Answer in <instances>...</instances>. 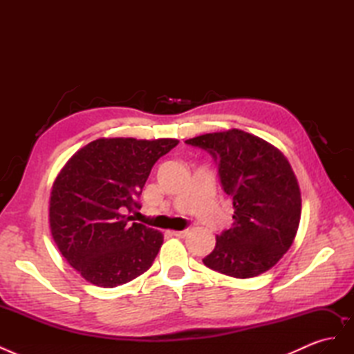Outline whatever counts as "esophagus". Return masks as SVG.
<instances>
[{
  "mask_svg": "<svg viewBox=\"0 0 354 354\" xmlns=\"http://www.w3.org/2000/svg\"><path fill=\"white\" fill-rule=\"evenodd\" d=\"M187 233H189V230L187 229H183V230H174L173 232V234L176 238H186L187 236Z\"/></svg>",
  "mask_w": 354,
  "mask_h": 354,
  "instance_id": "1",
  "label": "esophagus"
}]
</instances>
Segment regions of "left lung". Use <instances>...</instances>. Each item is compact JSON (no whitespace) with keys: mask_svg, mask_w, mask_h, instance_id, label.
Instances as JSON below:
<instances>
[{"mask_svg":"<svg viewBox=\"0 0 354 354\" xmlns=\"http://www.w3.org/2000/svg\"><path fill=\"white\" fill-rule=\"evenodd\" d=\"M216 160L224 194L233 201V224L203 259L209 269L238 279L259 276L292 245L301 217V194L288 159L242 130L203 134L185 142Z\"/></svg>","mask_w":354,"mask_h":354,"instance_id":"1","label":"left lung"}]
</instances>
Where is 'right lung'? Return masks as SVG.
Instances as JSON below:
<instances>
[{"label": "right lung", "mask_w": 354, "mask_h": 354, "mask_svg": "<svg viewBox=\"0 0 354 354\" xmlns=\"http://www.w3.org/2000/svg\"><path fill=\"white\" fill-rule=\"evenodd\" d=\"M178 140L99 138L63 167L51 189L50 229L59 251L85 281L113 288L152 266L164 236L130 223L156 160Z\"/></svg>", "instance_id": "add662e5"}]
</instances>
